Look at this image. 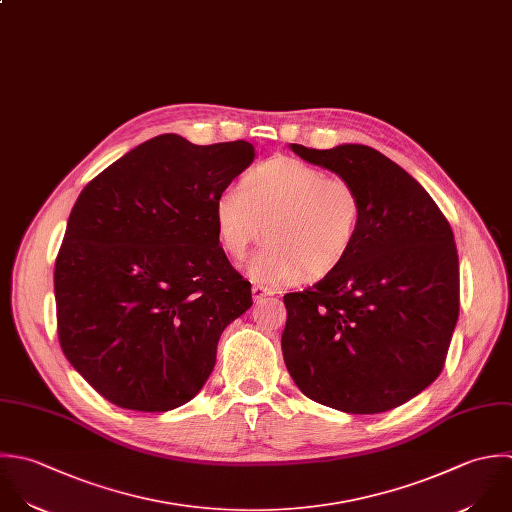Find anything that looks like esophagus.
Wrapping results in <instances>:
<instances>
[{"label": "esophagus", "mask_w": 512, "mask_h": 512, "mask_svg": "<svg viewBox=\"0 0 512 512\" xmlns=\"http://www.w3.org/2000/svg\"><path fill=\"white\" fill-rule=\"evenodd\" d=\"M251 293H253V299H255V301H261L263 297L275 295V291H273V289H269V287H263V285H253Z\"/></svg>", "instance_id": "obj_1"}]
</instances>
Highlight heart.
Returning a JSON list of instances; mask_svg holds the SVG:
<instances>
[{
    "mask_svg": "<svg viewBox=\"0 0 512 512\" xmlns=\"http://www.w3.org/2000/svg\"><path fill=\"white\" fill-rule=\"evenodd\" d=\"M363 223L359 189L295 157H273L215 199L221 247L243 259L263 235L249 273L265 283L319 279L345 263Z\"/></svg>",
    "mask_w": 512,
    "mask_h": 512,
    "instance_id": "1",
    "label": "heart"
}]
</instances>
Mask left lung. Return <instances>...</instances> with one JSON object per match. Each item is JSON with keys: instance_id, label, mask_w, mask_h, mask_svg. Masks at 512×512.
<instances>
[{"instance_id": "left-lung-1", "label": "left lung", "mask_w": 512, "mask_h": 512, "mask_svg": "<svg viewBox=\"0 0 512 512\" xmlns=\"http://www.w3.org/2000/svg\"><path fill=\"white\" fill-rule=\"evenodd\" d=\"M291 149L359 189L363 223L341 267L283 297L287 371L325 407L391 411L445 367L461 307L453 229L421 183L373 147Z\"/></svg>"}]
</instances>
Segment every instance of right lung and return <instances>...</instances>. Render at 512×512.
<instances>
[{
    "label": "right lung",
    "instance_id": "obj_1",
    "mask_svg": "<svg viewBox=\"0 0 512 512\" xmlns=\"http://www.w3.org/2000/svg\"><path fill=\"white\" fill-rule=\"evenodd\" d=\"M243 139L157 135L79 193L55 259L59 345L109 403L163 413L191 401L251 283L219 245L215 199L251 165Z\"/></svg>",
    "mask_w": 512,
    "mask_h": 512
}]
</instances>
